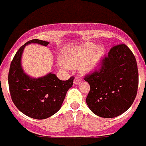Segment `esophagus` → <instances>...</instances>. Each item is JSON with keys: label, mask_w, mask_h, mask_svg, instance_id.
I'll return each mask as SVG.
<instances>
[{"label": "esophagus", "mask_w": 146, "mask_h": 146, "mask_svg": "<svg viewBox=\"0 0 146 146\" xmlns=\"http://www.w3.org/2000/svg\"><path fill=\"white\" fill-rule=\"evenodd\" d=\"M81 82H82V80L80 79V78H75V80H74V84L75 85L80 84Z\"/></svg>", "instance_id": "34e87169"}]
</instances>
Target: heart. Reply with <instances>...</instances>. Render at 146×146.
<instances>
[{
	"label": "heart",
	"mask_w": 146,
	"mask_h": 146,
	"mask_svg": "<svg viewBox=\"0 0 146 146\" xmlns=\"http://www.w3.org/2000/svg\"><path fill=\"white\" fill-rule=\"evenodd\" d=\"M105 51L103 47L96 46L91 42H86L64 49L60 56V62L66 68H78L81 74L89 75L101 67Z\"/></svg>",
	"instance_id": "heart-1"
}]
</instances>
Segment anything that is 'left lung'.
<instances>
[{
    "label": "left lung",
    "instance_id": "1",
    "mask_svg": "<svg viewBox=\"0 0 146 146\" xmlns=\"http://www.w3.org/2000/svg\"><path fill=\"white\" fill-rule=\"evenodd\" d=\"M90 86L86 104L102 118L123 114L133 104L138 86L136 59L124 44L115 45L104 57L101 68L84 78Z\"/></svg>",
    "mask_w": 146,
    "mask_h": 146
}]
</instances>
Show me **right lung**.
<instances>
[{
	"label": "right lung",
	"instance_id": "add662e5",
	"mask_svg": "<svg viewBox=\"0 0 146 146\" xmlns=\"http://www.w3.org/2000/svg\"><path fill=\"white\" fill-rule=\"evenodd\" d=\"M31 43L43 46L49 44L33 39L19 48L10 65L9 90L13 103L21 112L33 119H45L60 109L74 78L62 81L52 72L38 78L27 75L22 67V56L26 46Z\"/></svg>",
	"mask_w": 146,
	"mask_h": 146
}]
</instances>
